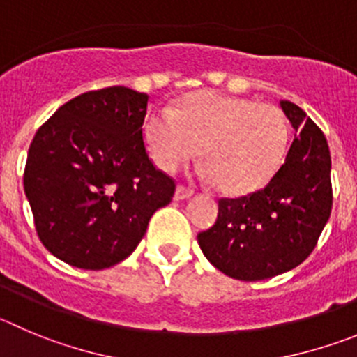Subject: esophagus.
Listing matches in <instances>:
<instances>
[{
  "label": "esophagus",
  "instance_id": "esophagus-1",
  "mask_svg": "<svg viewBox=\"0 0 357 357\" xmlns=\"http://www.w3.org/2000/svg\"><path fill=\"white\" fill-rule=\"evenodd\" d=\"M194 195V192L190 188H185V186H178L174 192V201H185V199H190Z\"/></svg>",
  "mask_w": 357,
  "mask_h": 357
}]
</instances>
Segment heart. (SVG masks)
<instances>
[{"label":"heart","mask_w":357,"mask_h":357,"mask_svg":"<svg viewBox=\"0 0 357 357\" xmlns=\"http://www.w3.org/2000/svg\"><path fill=\"white\" fill-rule=\"evenodd\" d=\"M149 158L163 172H174L199 155V174L220 183L229 195L264 188L284 162L289 144L287 118L276 105L252 98L197 91L178 107L149 112L142 123Z\"/></svg>","instance_id":"obj_1"}]
</instances>
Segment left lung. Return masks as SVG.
<instances>
[{
	"mask_svg": "<svg viewBox=\"0 0 357 357\" xmlns=\"http://www.w3.org/2000/svg\"><path fill=\"white\" fill-rule=\"evenodd\" d=\"M280 107L296 130L284 165L255 194L222 199L216 224L197 236L206 259L243 282L273 278L301 264L331 215V156L324 133L296 103L282 100Z\"/></svg>",
	"mask_w": 357,
	"mask_h": 357,
	"instance_id": "1",
	"label": "left lung"
}]
</instances>
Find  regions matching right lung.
<instances>
[{
  "label": "right lung",
  "instance_id": "add662e5",
  "mask_svg": "<svg viewBox=\"0 0 357 357\" xmlns=\"http://www.w3.org/2000/svg\"><path fill=\"white\" fill-rule=\"evenodd\" d=\"M148 95L125 86L88 91L58 109L33 139L24 194L40 241L73 268L105 269L144 238L176 185L142 141Z\"/></svg>",
  "mask_w": 357,
  "mask_h": 357
}]
</instances>
